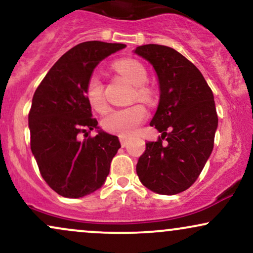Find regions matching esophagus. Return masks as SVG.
<instances>
[{"label": "esophagus", "mask_w": 253, "mask_h": 253, "mask_svg": "<svg viewBox=\"0 0 253 253\" xmlns=\"http://www.w3.org/2000/svg\"><path fill=\"white\" fill-rule=\"evenodd\" d=\"M120 143H121V146L125 147L127 144H128V139H127L126 136H120Z\"/></svg>", "instance_id": "34e87169"}]
</instances>
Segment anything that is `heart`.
I'll use <instances>...</instances> for the list:
<instances>
[{
  "mask_svg": "<svg viewBox=\"0 0 253 253\" xmlns=\"http://www.w3.org/2000/svg\"><path fill=\"white\" fill-rule=\"evenodd\" d=\"M114 68L125 80L134 85L133 98H139L149 102L152 100V91L144 84L147 82V71L141 63L134 59H123L114 64ZM86 100L92 109L103 112L107 108L103 95V84L96 75L90 76L85 88ZM146 118V109L143 104H132L126 108L110 110L102 119V127L107 132L121 136L134 134Z\"/></svg>",
  "mask_w": 253,
  "mask_h": 253,
  "instance_id": "1",
  "label": "heart"
}]
</instances>
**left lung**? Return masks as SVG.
Returning a JSON list of instances; mask_svg holds the SVG:
<instances>
[{"mask_svg": "<svg viewBox=\"0 0 253 253\" xmlns=\"http://www.w3.org/2000/svg\"><path fill=\"white\" fill-rule=\"evenodd\" d=\"M134 53L158 77L161 96L150 125L162 133L157 141L146 143L136 173L147 189L175 195L196 181L213 151L217 128L213 92L199 69L173 48L149 43Z\"/></svg>", "mask_w": 253, "mask_h": 253, "instance_id": "8db88e82", "label": "left lung"}]
</instances>
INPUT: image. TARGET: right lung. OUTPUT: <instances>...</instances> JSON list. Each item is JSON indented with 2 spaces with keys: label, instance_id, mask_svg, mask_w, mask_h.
<instances>
[{
  "label": "right lung",
  "instance_id": "obj_1",
  "mask_svg": "<svg viewBox=\"0 0 253 253\" xmlns=\"http://www.w3.org/2000/svg\"><path fill=\"white\" fill-rule=\"evenodd\" d=\"M125 43L85 42L63 54L39 84L28 114L31 150L45 182L64 197L78 199L100 189L121 145L100 129L85 96L97 64ZM98 134L80 140L82 132Z\"/></svg>",
  "mask_w": 253,
  "mask_h": 253
}]
</instances>
